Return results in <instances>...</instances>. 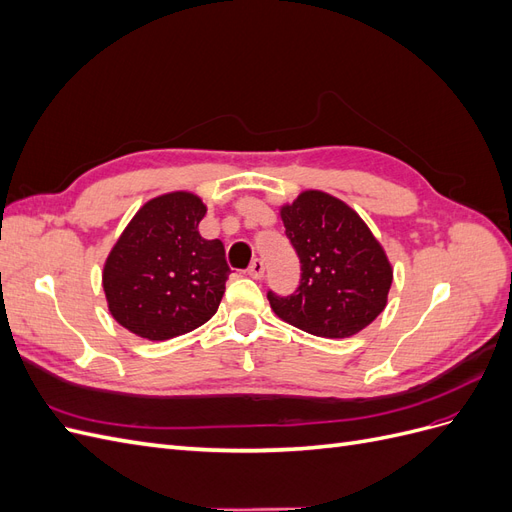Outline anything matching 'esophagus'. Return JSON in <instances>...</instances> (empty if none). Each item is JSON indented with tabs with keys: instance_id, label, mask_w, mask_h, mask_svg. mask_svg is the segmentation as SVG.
<instances>
[{
	"instance_id": "obj_1",
	"label": "esophagus",
	"mask_w": 512,
	"mask_h": 512,
	"mask_svg": "<svg viewBox=\"0 0 512 512\" xmlns=\"http://www.w3.org/2000/svg\"><path fill=\"white\" fill-rule=\"evenodd\" d=\"M247 273H250V275L254 277V280H260V277L265 275V262H262L260 258H254L250 269H247Z\"/></svg>"
}]
</instances>
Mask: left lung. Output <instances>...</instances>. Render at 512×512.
I'll list each match as a JSON object with an SVG mask.
<instances>
[{
	"instance_id": "left-lung-1",
	"label": "left lung",
	"mask_w": 512,
	"mask_h": 512,
	"mask_svg": "<svg viewBox=\"0 0 512 512\" xmlns=\"http://www.w3.org/2000/svg\"><path fill=\"white\" fill-rule=\"evenodd\" d=\"M301 260L290 297L269 292L277 318L305 333L344 339L374 322L389 299L393 267L361 215L327 192L305 190L280 207Z\"/></svg>"
}]
</instances>
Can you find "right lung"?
Wrapping results in <instances>:
<instances>
[{"label": "right lung", "instance_id": "obj_1", "mask_svg": "<svg viewBox=\"0 0 512 512\" xmlns=\"http://www.w3.org/2000/svg\"><path fill=\"white\" fill-rule=\"evenodd\" d=\"M207 207L192 192L147 200L108 252L102 288L108 312L130 333L166 342L218 312L226 290L224 243L198 232Z\"/></svg>", "mask_w": 512, "mask_h": 512}]
</instances>
